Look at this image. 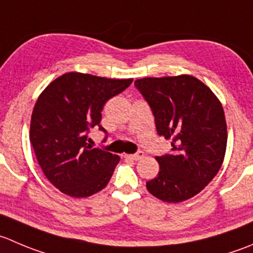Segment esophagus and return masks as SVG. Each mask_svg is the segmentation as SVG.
<instances>
[{"mask_svg": "<svg viewBox=\"0 0 253 253\" xmlns=\"http://www.w3.org/2000/svg\"><path fill=\"white\" fill-rule=\"evenodd\" d=\"M125 157L132 161H139L141 158H143V152H137L134 154H125Z\"/></svg>", "mask_w": 253, "mask_h": 253, "instance_id": "34e87169", "label": "esophagus"}]
</instances>
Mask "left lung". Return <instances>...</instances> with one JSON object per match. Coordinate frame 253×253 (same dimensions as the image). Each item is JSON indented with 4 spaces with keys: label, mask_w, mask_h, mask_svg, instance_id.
<instances>
[{
    "label": "left lung",
    "mask_w": 253,
    "mask_h": 253,
    "mask_svg": "<svg viewBox=\"0 0 253 253\" xmlns=\"http://www.w3.org/2000/svg\"><path fill=\"white\" fill-rule=\"evenodd\" d=\"M151 106L157 132L171 139V154L156 157L159 173L147 190L166 203L185 202L214 179L225 158L224 109L210 87L192 75L134 82Z\"/></svg>",
    "instance_id": "left-lung-1"
}]
</instances>
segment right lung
<instances>
[{
	"mask_svg": "<svg viewBox=\"0 0 253 253\" xmlns=\"http://www.w3.org/2000/svg\"><path fill=\"white\" fill-rule=\"evenodd\" d=\"M132 82L70 72L39 95L29 139L44 175L61 193L87 198L107 185L120 157L87 146V132L104 129L99 124L105 102Z\"/></svg>",
	"mask_w": 253,
	"mask_h": 253,
	"instance_id": "add662e5",
	"label": "right lung"
}]
</instances>
